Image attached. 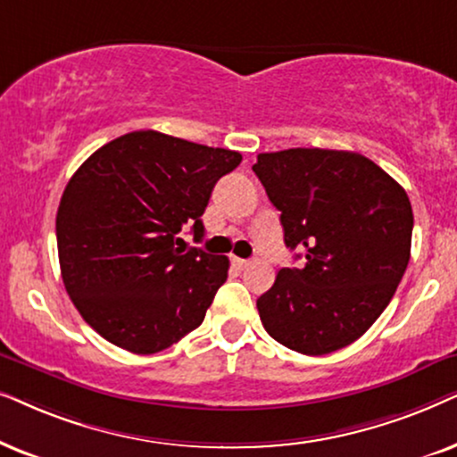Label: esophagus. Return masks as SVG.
<instances>
[{
    "label": "esophagus",
    "instance_id": "34e87169",
    "mask_svg": "<svg viewBox=\"0 0 457 457\" xmlns=\"http://www.w3.org/2000/svg\"><path fill=\"white\" fill-rule=\"evenodd\" d=\"M229 261H232V265H234V267H238V270H246V267L251 265V263H248L246 259H240V257H232Z\"/></svg>",
    "mask_w": 457,
    "mask_h": 457
}]
</instances>
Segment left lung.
Listing matches in <instances>:
<instances>
[{"mask_svg": "<svg viewBox=\"0 0 457 457\" xmlns=\"http://www.w3.org/2000/svg\"><path fill=\"white\" fill-rule=\"evenodd\" d=\"M253 171L282 212L286 246L305 257L257 299L263 328L303 355L343 349L380 318L407 270L410 198L357 152H263Z\"/></svg>", "mask_w": 457, "mask_h": 457, "instance_id": "left-lung-1", "label": "left lung"}]
</instances>
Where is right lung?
<instances>
[{"label":"right lung","mask_w":457,"mask_h":457,"mask_svg":"<svg viewBox=\"0 0 457 457\" xmlns=\"http://www.w3.org/2000/svg\"><path fill=\"white\" fill-rule=\"evenodd\" d=\"M242 154L152 129L125 133L72 175L56 215L64 288L81 318L120 349L150 355L203 324L229 259L181 248L203 238L212 187Z\"/></svg>","instance_id":"1"}]
</instances>
